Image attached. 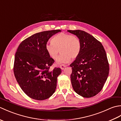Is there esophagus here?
<instances>
[{
	"label": "esophagus",
	"instance_id": "obj_1",
	"mask_svg": "<svg viewBox=\"0 0 121 121\" xmlns=\"http://www.w3.org/2000/svg\"><path fill=\"white\" fill-rule=\"evenodd\" d=\"M65 65H61L60 66V68H61V70H64V69H65Z\"/></svg>",
	"mask_w": 121,
	"mask_h": 121
}]
</instances>
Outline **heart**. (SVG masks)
<instances>
[{
    "instance_id": "heart-1",
    "label": "heart",
    "mask_w": 121,
    "mask_h": 121,
    "mask_svg": "<svg viewBox=\"0 0 121 121\" xmlns=\"http://www.w3.org/2000/svg\"><path fill=\"white\" fill-rule=\"evenodd\" d=\"M50 44L46 46V50L51 58L56 59L60 50L61 55L56 60L58 65L69 63L71 58L78 57L81 50L80 40L75 36L61 33L56 35Z\"/></svg>"
}]
</instances>
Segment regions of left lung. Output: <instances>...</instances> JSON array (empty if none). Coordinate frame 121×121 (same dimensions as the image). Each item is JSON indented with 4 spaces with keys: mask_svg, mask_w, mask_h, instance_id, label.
I'll return each instance as SVG.
<instances>
[{
    "mask_svg": "<svg viewBox=\"0 0 121 121\" xmlns=\"http://www.w3.org/2000/svg\"><path fill=\"white\" fill-rule=\"evenodd\" d=\"M80 40L81 50L70 65L71 81L74 91L85 98L96 96L101 91L109 73L104 49L99 41L84 30H68Z\"/></svg>",
    "mask_w": 121,
    "mask_h": 121,
    "instance_id": "1",
    "label": "left lung"
}]
</instances>
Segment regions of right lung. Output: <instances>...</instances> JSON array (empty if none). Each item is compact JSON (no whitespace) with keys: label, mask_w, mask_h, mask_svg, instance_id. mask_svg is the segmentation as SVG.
I'll list each match as a JSON object with an SVG mask.
<instances>
[{"label":"right lung","mask_w":121,"mask_h":121,"mask_svg":"<svg viewBox=\"0 0 121 121\" xmlns=\"http://www.w3.org/2000/svg\"><path fill=\"white\" fill-rule=\"evenodd\" d=\"M61 30L37 33L20 43L15 53L13 72L22 91L31 98L43 100L56 91L60 68L49 70L55 61L49 56L46 46L49 39Z\"/></svg>","instance_id":"add662e5"}]
</instances>
